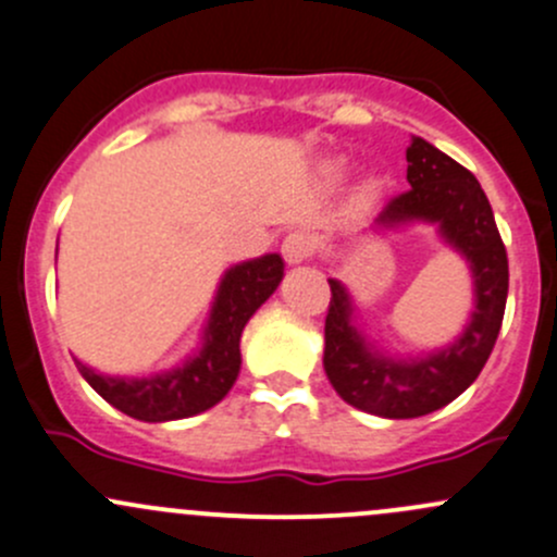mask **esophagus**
<instances>
[{"mask_svg": "<svg viewBox=\"0 0 557 557\" xmlns=\"http://www.w3.org/2000/svg\"><path fill=\"white\" fill-rule=\"evenodd\" d=\"M309 253H312V239L304 232H290L288 237L283 239V256L288 263L307 261Z\"/></svg>", "mask_w": 557, "mask_h": 557, "instance_id": "1", "label": "esophagus"}]
</instances>
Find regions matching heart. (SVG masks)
Masks as SVG:
<instances>
[{"label":"heart","mask_w":557,"mask_h":557,"mask_svg":"<svg viewBox=\"0 0 557 557\" xmlns=\"http://www.w3.org/2000/svg\"><path fill=\"white\" fill-rule=\"evenodd\" d=\"M333 168H336V171H342V162H336V165H333ZM379 189V181L376 178H368L366 181V191H376Z\"/></svg>","instance_id":"obj_1"}]
</instances>
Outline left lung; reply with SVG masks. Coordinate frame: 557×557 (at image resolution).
Segmentation results:
<instances>
[{
    "label": "left lung",
    "mask_w": 557,
    "mask_h": 557,
    "mask_svg": "<svg viewBox=\"0 0 557 557\" xmlns=\"http://www.w3.org/2000/svg\"><path fill=\"white\" fill-rule=\"evenodd\" d=\"M406 195L386 202L371 232L430 224L472 274V312L459 336L421 355H392L360 325V309L342 280L331 277L323 366L333 389L360 411L384 419H417L448 406L483 371L505 318L507 250L478 178L441 149L413 138L406 151Z\"/></svg>",
    "instance_id": "1"
}]
</instances>
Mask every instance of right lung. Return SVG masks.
Masks as SVG:
<instances>
[{"instance_id": "1", "label": "right lung", "mask_w": 557, "mask_h": 557, "mask_svg": "<svg viewBox=\"0 0 557 557\" xmlns=\"http://www.w3.org/2000/svg\"><path fill=\"white\" fill-rule=\"evenodd\" d=\"M280 253L232 263L215 288L200 344L173 366L151 376H109L87 362H77L82 379L116 411L138 421H175L208 411L226 397L239 376V336L256 309L283 283Z\"/></svg>"}]
</instances>
